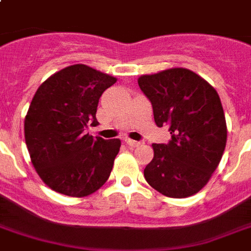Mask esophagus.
I'll use <instances>...</instances> for the list:
<instances>
[{
	"mask_svg": "<svg viewBox=\"0 0 251 251\" xmlns=\"http://www.w3.org/2000/svg\"><path fill=\"white\" fill-rule=\"evenodd\" d=\"M126 145L129 146V147H138V146H141L142 143L141 142H137V141H133V139H129V138H127V139H126Z\"/></svg>",
	"mask_w": 251,
	"mask_h": 251,
	"instance_id": "obj_1",
	"label": "esophagus"
}]
</instances>
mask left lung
<instances>
[{
    "instance_id": "left-lung-1",
    "label": "left lung",
    "mask_w": 251,
    "mask_h": 251,
    "mask_svg": "<svg viewBox=\"0 0 251 251\" xmlns=\"http://www.w3.org/2000/svg\"><path fill=\"white\" fill-rule=\"evenodd\" d=\"M159 127L169 125L168 145L153 143L145 168L149 185L169 198H186L206 186L222 160L226 124L218 92L189 69L173 68L138 78Z\"/></svg>"
}]
</instances>
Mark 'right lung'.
Wrapping results in <instances>:
<instances>
[{
  "instance_id": "right-lung-1",
  "label": "right lung",
  "mask_w": 251,
  "mask_h": 251,
  "mask_svg": "<svg viewBox=\"0 0 251 251\" xmlns=\"http://www.w3.org/2000/svg\"><path fill=\"white\" fill-rule=\"evenodd\" d=\"M114 76L78 64L37 88L25 118V138L37 175L52 190L82 198L106 182L121 141L84 134L98 125L96 110Z\"/></svg>"
}]
</instances>
